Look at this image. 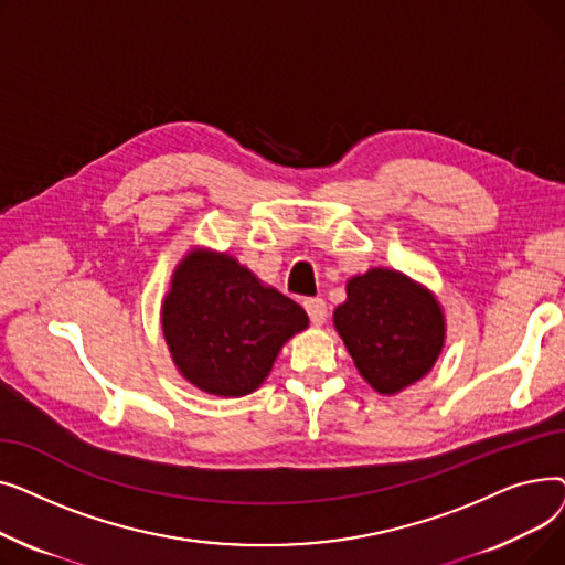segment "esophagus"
<instances>
[{"label":"esophagus","mask_w":565,"mask_h":565,"mask_svg":"<svg viewBox=\"0 0 565 565\" xmlns=\"http://www.w3.org/2000/svg\"><path fill=\"white\" fill-rule=\"evenodd\" d=\"M305 309H307L313 324H322L324 320H328V305H324L320 298L305 300Z\"/></svg>","instance_id":"1"}]
</instances>
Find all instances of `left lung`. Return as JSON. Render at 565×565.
<instances>
[{"mask_svg": "<svg viewBox=\"0 0 565 565\" xmlns=\"http://www.w3.org/2000/svg\"><path fill=\"white\" fill-rule=\"evenodd\" d=\"M334 328L377 394H398L422 380L444 345V313L435 295L403 273L371 267L345 286Z\"/></svg>", "mask_w": 565, "mask_h": 565, "instance_id": "left-lung-1", "label": "left lung"}]
</instances>
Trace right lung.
Wrapping results in <instances>:
<instances>
[{
    "label": "right lung",
    "instance_id": "add662e5",
    "mask_svg": "<svg viewBox=\"0 0 565 565\" xmlns=\"http://www.w3.org/2000/svg\"><path fill=\"white\" fill-rule=\"evenodd\" d=\"M307 311L263 286L228 254L190 252L162 302L171 360L205 394L235 398L258 390L284 343L307 330Z\"/></svg>",
    "mask_w": 565,
    "mask_h": 565
}]
</instances>
